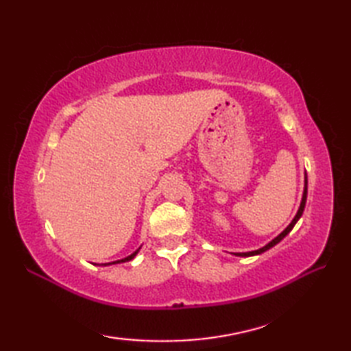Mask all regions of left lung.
<instances>
[{
    "instance_id": "obj_1",
    "label": "left lung",
    "mask_w": 351,
    "mask_h": 351,
    "mask_svg": "<svg viewBox=\"0 0 351 351\" xmlns=\"http://www.w3.org/2000/svg\"><path fill=\"white\" fill-rule=\"evenodd\" d=\"M306 197H308V175H306V171H304V187H303V196H302V202H300V206H299V210H297V214L294 215V219H293V221L289 223V225L282 230V232L276 237V238H273V240L268 243V244H265L264 247H261V249H258V250H252V252H243V253H234L235 256H243V258H247V256H255V255H261V253H264V252H267L268 249H271V247H274L276 244L278 243H280L283 238H285L291 230H293V228L295 226V223L300 220V217H302V214H303V211H304V205H306Z\"/></svg>"
}]
</instances>
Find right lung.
Wrapping results in <instances>:
<instances>
[{
    "label": "right lung",
    "mask_w": 351,
    "mask_h": 351,
    "mask_svg": "<svg viewBox=\"0 0 351 351\" xmlns=\"http://www.w3.org/2000/svg\"><path fill=\"white\" fill-rule=\"evenodd\" d=\"M141 249V245H140V247L136 250V252H134V253H131V255L130 256H126V258H122V259H117V261H113V263H106V264H101V265H104V267H107V265H111V264H121V263H128V261H131V259H134V258H136V255H137V253H138V250ZM96 265V264H95Z\"/></svg>",
    "instance_id": "add662e5"
}]
</instances>
